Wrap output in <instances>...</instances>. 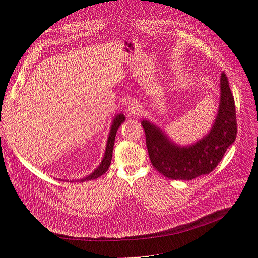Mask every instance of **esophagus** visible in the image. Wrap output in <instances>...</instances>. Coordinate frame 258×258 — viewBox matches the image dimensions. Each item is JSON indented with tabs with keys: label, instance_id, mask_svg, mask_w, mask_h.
<instances>
[{
	"label": "esophagus",
	"instance_id": "1",
	"mask_svg": "<svg viewBox=\"0 0 258 258\" xmlns=\"http://www.w3.org/2000/svg\"><path fill=\"white\" fill-rule=\"evenodd\" d=\"M127 114L130 116H138L141 114V106L137 101L130 102L127 106Z\"/></svg>",
	"mask_w": 258,
	"mask_h": 258
}]
</instances>
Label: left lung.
<instances>
[{
  "instance_id": "obj_1",
  "label": "left lung",
  "mask_w": 258,
  "mask_h": 258,
  "mask_svg": "<svg viewBox=\"0 0 258 258\" xmlns=\"http://www.w3.org/2000/svg\"><path fill=\"white\" fill-rule=\"evenodd\" d=\"M219 110L210 131L200 140L188 144L174 143L165 131L143 119L146 147L153 166L171 180L190 181L211 172L236 139L234 98L225 74H221Z\"/></svg>"
}]
</instances>
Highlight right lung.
Returning <instances> with one entry per match:
<instances>
[{"instance_id":"1","label":"right lung","mask_w":258,"mask_h":258,"mask_svg":"<svg viewBox=\"0 0 258 258\" xmlns=\"http://www.w3.org/2000/svg\"><path fill=\"white\" fill-rule=\"evenodd\" d=\"M125 121V116L123 115V113L117 114L112 121L111 124V128H110V133H108L107 136V141H106V147H105V152H104V156L102 158V161L100 162V164L98 165V167L96 169H94V171L92 173H90L89 175H87L86 178H83L80 181H90V180H95L101 175L103 173H105L111 165V161H112V157H113V148H114V142H115V137H116V133L119 128V126L123 123Z\"/></svg>"}]
</instances>
